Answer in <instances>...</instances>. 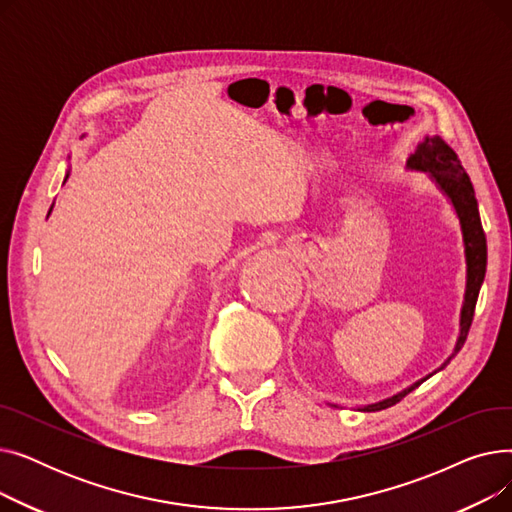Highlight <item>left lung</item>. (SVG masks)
Returning a JSON list of instances; mask_svg holds the SVG:
<instances>
[{
  "label": "left lung",
  "instance_id": "obj_1",
  "mask_svg": "<svg viewBox=\"0 0 512 512\" xmlns=\"http://www.w3.org/2000/svg\"><path fill=\"white\" fill-rule=\"evenodd\" d=\"M407 166L413 170L427 172L434 178V182L444 191V195L452 201L454 211H456V215H459L461 230H463L465 259H467V286H465V301H463V309H461V332H459V338H456L454 353H452V357H454L461 351L465 340H467L473 313H475V303L479 297V288L483 284V278H486V265H488L486 234H483V228H481V218H479V209H477V199H475L471 178L467 176L465 168L461 166L459 155H456L440 137H425V141L409 157ZM450 359L440 369H444L450 363ZM434 373H429L427 378H432ZM427 378L415 382L407 390H402L382 402L367 405L361 411L371 413V411L388 409L405 398L409 392H413L417 386H421Z\"/></svg>",
  "mask_w": 512,
  "mask_h": 512
}]
</instances>
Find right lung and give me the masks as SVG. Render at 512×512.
<instances>
[{
	"mask_svg": "<svg viewBox=\"0 0 512 512\" xmlns=\"http://www.w3.org/2000/svg\"><path fill=\"white\" fill-rule=\"evenodd\" d=\"M66 178H68V174H66ZM49 211H51V207H49Z\"/></svg>",
	"mask_w": 512,
	"mask_h": 512,
	"instance_id": "obj_1",
	"label": "right lung"
}]
</instances>
